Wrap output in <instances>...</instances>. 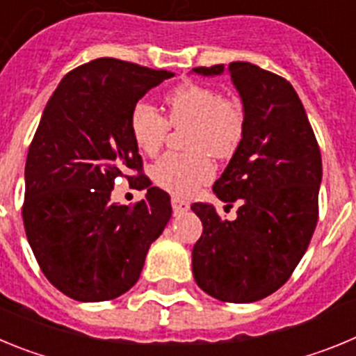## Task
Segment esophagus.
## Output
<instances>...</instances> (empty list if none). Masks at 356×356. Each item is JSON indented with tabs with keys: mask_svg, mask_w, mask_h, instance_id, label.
<instances>
[{
	"mask_svg": "<svg viewBox=\"0 0 356 356\" xmlns=\"http://www.w3.org/2000/svg\"><path fill=\"white\" fill-rule=\"evenodd\" d=\"M171 205H172V210H175V213H184L188 210V201L181 200L180 196H171Z\"/></svg>",
	"mask_w": 356,
	"mask_h": 356,
	"instance_id": "esophagus-1",
	"label": "esophagus"
}]
</instances>
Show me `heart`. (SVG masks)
Listing matches in <instances>:
<instances>
[{
    "label": "heart",
    "mask_w": 356,
    "mask_h": 356,
    "mask_svg": "<svg viewBox=\"0 0 356 356\" xmlns=\"http://www.w3.org/2000/svg\"><path fill=\"white\" fill-rule=\"evenodd\" d=\"M168 118L146 102L135 103L130 131L146 155L163 146L171 127L187 128L185 146L191 153H168L153 168V180L165 191L191 196L213 178V159L234 155L244 137V108L237 97L221 96L213 87L184 83L165 96Z\"/></svg>",
    "instance_id": "b5f03b06"
}]
</instances>
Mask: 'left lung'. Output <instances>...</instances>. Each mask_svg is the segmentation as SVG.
Segmentation results:
<instances>
[{
    "label": "left lung",
    "mask_w": 356,
    "mask_h": 356,
    "mask_svg": "<svg viewBox=\"0 0 356 356\" xmlns=\"http://www.w3.org/2000/svg\"><path fill=\"white\" fill-rule=\"evenodd\" d=\"M221 74L225 65L194 67ZM244 105V137L213 184L237 219L194 203L203 234L193 250L196 284L226 303H253L278 291L303 259L319 217L323 162L303 103L285 78L250 62L228 65Z\"/></svg>",
    "instance_id": "8db88e82"
}]
</instances>
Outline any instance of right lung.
<instances>
[{
    "mask_svg": "<svg viewBox=\"0 0 356 356\" xmlns=\"http://www.w3.org/2000/svg\"><path fill=\"white\" fill-rule=\"evenodd\" d=\"M171 76L96 58L67 72L44 108L24 168L23 222L40 271L72 300L96 303L130 291L171 219V197L144 176L130 131L135 103ZM118 177L147 188V197L112 204Z\"/></svg>",
    "mask_w": 356,
    "mask_h": 356,
    "instance_id": "1",
    "label": "right lung"
}]
</instances>
